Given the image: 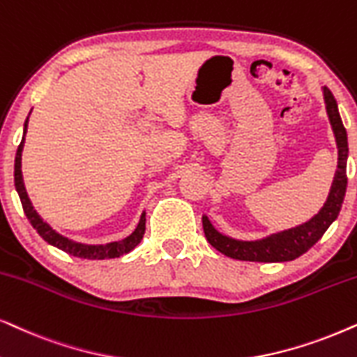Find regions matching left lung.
I'll return each instance as SVG.
<instances>
[{"label":"left lung","mask_w":357,"mask_h":357,"mask_svg":"<svg viewBox=\"0 0 357 357\" xmlns=\"http://www.w3.org/2000/svg\"><path fill=\"white\" fill-rule=\"evenodd\" d=\"M323 100H325L326 114L330 119L333 134L336 139L337 147V169L333 177V183L328 193V198L321 210L305 223L295 226V228L279 231V233L269 234L262 239L256 241H243L229 238L220 233L206 215H203V231L208 243L211 244L216 251L225 256L238 259V261L249 262H287L294 261L308 251L310 248L317 243L318 239L325 234L333 221L340 215L342 200L346 195V162H348V134L342 126L340 111L335 96L326 86H321Z\"/></svg>","instance_id":"1"}]
</instances>
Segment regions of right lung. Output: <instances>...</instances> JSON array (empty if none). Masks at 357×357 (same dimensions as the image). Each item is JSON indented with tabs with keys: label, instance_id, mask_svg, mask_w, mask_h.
Masks as SVG:
<instances>
[{
	"label": "right lung",
	"instance_id": "right-lung-1",
	"mask_svg": "<svg viewBox=\"0 0 357 357\" xmlns=\"http://www.w3.org/2000/svg\"><path fill=\"white\" fill-rule=\"evenodd\" d=\"M31 114V113H29ZM27 121H29V116L26 118L24 121V131H22V141L20 147H17L16 152V159H15V187L17 195L21 198L22 203V210H24L27 220L32 225L37 233H39L40 238L44 241H47L49 244L52 246L62 249L63 252L70 254V256L75 257H82V259H114L123 256V254L131 252L134 248L141 243L142 236H144L146 231V211H142L141 220L136 226V229L132 231L128 238H124L121 241H113V243H106V244H83V243H77V241L68 239L66 236H62L57 231L50 228V225L45 223V221L40 218V215L34 210L32 203L27 197L26 187H24V180H22V170H21V157H22V149H24V137L27 132Z\"/></svg>",
	"mask_w": 357,
	"mask_h": 357
}]
</instances>
